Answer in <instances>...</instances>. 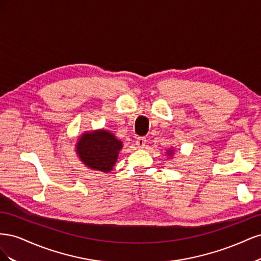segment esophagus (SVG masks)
<instances>
[{
    "mask_svg": "<svg viewBox=\"0 0 261 261\" xmlns=\"http://www.w3.org/2000/svg\"><path fill=\"white\" fill-rule=\"evenodd\" d=\"M146 143H147V139L146 137H137L136 139V145L138 146V148H144L146 146Z\"/></svg>",
    "mask_w": 261,
    "mask_h": 261,
    "instance_id": "34e87169",
    "label": "esophagus"
}]
</instances>
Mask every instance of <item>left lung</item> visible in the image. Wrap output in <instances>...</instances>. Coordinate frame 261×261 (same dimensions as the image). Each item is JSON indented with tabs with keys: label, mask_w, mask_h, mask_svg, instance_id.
Returning a JSON list of instances; mask_svg holds the SVG:
<instances>
[{
	"label": "left lung",
	"mask_w": 261,
	"mask_h": 261,
	"mask_svg": "<svg viewBox=\"0 0 261 261\" xmlns=\"http://www.w3.org/2000/svg\"><path fill=\"white\" fill-rule=\"evenodd\" d=\"M171 151H172V150H171ZM169 154H171V153H169Z\"/></svg>",
	"instance_id": "8db88e82"
}]
</instances>
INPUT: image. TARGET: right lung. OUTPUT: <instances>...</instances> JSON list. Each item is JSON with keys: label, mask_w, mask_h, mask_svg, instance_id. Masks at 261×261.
I'll return each instance as SVG.
<instances>
[{"label": "right lung", "mask_w": 261, "mask_h": 261, "mask_svg": "<svg viewBox=\"0 0 261 261\" xmlns=\"http://www.w3.org/2000/svg\"><path fill=\"white\" fill-rule=\"evenodd\" d=\"M77 153L87 167L108 173L113 169L122 141L107 130L86 133L77 143Z\"/></svg>", "instance_id": "obj_1"}]
</instances>
